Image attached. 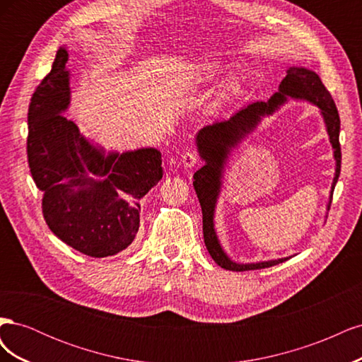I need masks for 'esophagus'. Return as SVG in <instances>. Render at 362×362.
Here are the masks:
<instances>
[{
  "label": "esophagus",
  "instance_id": "1",
  "mask_svg": "<svg viewBox=\"0 0 362 362\" xmlns=\"http://www.w3.org/2000/svg\"><path fill=\"white\" fill-rule=\"evenodd\" d=\"M196 161H198V156H196L194 152H185L181 157V164L184 168H193Z\"/></svg>",
  "mask_w": 362,
  "mask_h": 362
}]
</instances>
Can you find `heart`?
<instances>
[{"instance_id":"obj_1","label":"heart","mask_w":362,"mask_h":362,"mask_svg":"<svg viewBox=\"0 0 362 362\" xmlns=\"http://www.w3.org/2000/svg\"><path fill=\"white\" fill-rule=\"evenodd\" d=\"M223 72V66L217 62H199L193 63L185 71L187 75V83L192 86H206L213 83L218 75ZM246 75L245 72H231L217 86L216 90V104L223 105L234 101L235 98L242 95L246 86Z\"/></svg>"}]
</instances>
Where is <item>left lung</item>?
<instances>
[{
  "label": "left lung",
  "mask_w": 362,
  "mask_h": 362,
  "mask_svg": "<svg viewBox=\"0 0 362 362\" xmlns=\"http://www.w3.org/2000/svg\"><path fill=\"white\" fill-rule=\"evenodd\" d=\"M290 100L305 101L319 108L320 116L326 128L329 144L334 151L335 173L329 192V201L326 208L329 210L331 198L335 189V184L339 177L341 168V149H339V116L331 93L326 90L320 76L314 71L302 66H290L287 75L278 87V92L270 96V100L258 101L247 105L243 110L235 113L223 122H216L206 125L198 131L194 137V145L198 154L204 161V166L196 170L193 175V187L198 194V199L202 208V226H204V242L210 252L211 258L218 266L226 270L243 272L257 270L276 266L279 262L290 259L291 257H284L276 259L257 261V262H237L229 258L225 252L221 240H218L214 217L218 198L223 189L225 172L228 163L233 157L234 149H237L243 141L255 133L262 119L275 115L282 105Z\"/></svg>",
  "instance_id": "obj_1"
}]
</instances>
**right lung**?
<instances>
[{
    "label": "right lung",
    "instance_id": "add662e5",
    "mask_svg": "<svg viewBox=\"0 0 362 362\" xmlns=\"http://www.w3.org/2000/svg\"><path fill=\"white\" fill-rule=\"evenodd\" d=\"M66 45L33 93L28 164L51 231L84 255H116L134 242L140 201L163 178L156 148L107 151L64 116L71 105Z\"/></svg>",
    "mask_w": 362,
    "mask_h": 362
}]
</instances>
